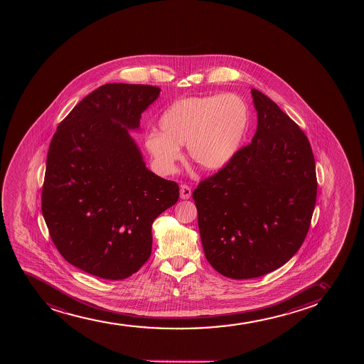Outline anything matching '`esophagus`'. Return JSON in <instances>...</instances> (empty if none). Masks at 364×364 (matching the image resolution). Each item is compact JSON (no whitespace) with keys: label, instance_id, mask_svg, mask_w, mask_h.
Listing matches in <instances>:
<instances>
[{"label":"esophagus","instance_id":"34e87169","mask_svg":"<svg viewBox=\"0 0 364 364\" xmlns=\"http://www.w3.org/2000/svg\"><path fill=\"white\" fill-rule=\"evenodd\" d=\"M180 196L181 199H189L192 196V189L187 184H181Z\"/></svg>","mask_w":364,"mask_h":364}]
</instances>
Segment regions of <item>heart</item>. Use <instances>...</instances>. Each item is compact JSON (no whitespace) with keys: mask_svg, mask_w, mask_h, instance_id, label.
I'll return each mask as SVG.
<instances>
[{"mask_svg":"<svg viewBox=\"0 0 364 364\" xmlns=\"http://www.w3.org/2000/svg\"><path fill=\"white\" fill-rule=\"evenodd\" d=\"M249 119L245 100L232 93L187 97L176 100L161 114V132L151 131L144 143L163 171L175 170L184 144L193 163L206 171H218L238 153Z\"/></svg>","mask_w":364,"mask_h":364,"instance_id":"1","label":"heart"}]
</instances>
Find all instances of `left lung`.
<instances>
[{"label":"left lung","instance_id":"1","mask_svg":"<svg viewBox=\"0 0 364 364\" xmlns=\"http://www.w3.org/2000/svg\"><path fill=\"white\" fill-rule=\"evenodd\" d=\"M251 95L252 141L193 192L205 257L233 279L287 264L305 240L317 200L309 138L271 98L255 88Z\"/></svg>","mask_w":364,"mask_h":364}]
</instances>
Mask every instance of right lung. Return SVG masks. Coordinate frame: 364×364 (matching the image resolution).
<instances>
[{
    "mask_svg": "<svg viewBox=\"0 0 364 364\" xmlns=\"http://www.w3.org/2000/svg\"><path fill=\"white\" fill-rule=\"evenodd\" d=\"M151 85L107 84L74 107L47 153L42 215L69 264L125 279L151 254V225L180 187L149 171L127 129L159 96Z\"/></svg>",
    "mask_w": 364,
    "mask_h": 364,
    "instance_id": "1",
    "label": "right lung"
}]
</instances>
